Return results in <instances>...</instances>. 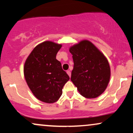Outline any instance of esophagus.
<instances>
[{
    "label": "esophagus",
    "mask_w": 133,
    "mask_h": 133,
    "mask_svg": "<svg viewBox=\"0 0 133 133\" xmlns=\"http://www.w3.org/2000/svg\"><path fill=\"white\" fill-rule=\"evenodd\" d=\"M67 74H68L69 77H71V71H67Z\"/></svg>",
    "instance_id": "obj_1"
}]
</instances>
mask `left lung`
<instances>
[{
  "instance_id": "obj_1",
  "label": "left lung",
  "mask_w": 133,
  "mask_h": 133,
  "mask_svg": "<svg viewBox=\"0 0 133 133\" xmlns=\"http://www.w3.org/2000/svg\"><path fill=\"white\" fill-rule=\"evenodd\" d=\"M69 52L74 61L71 79L79 92L86 98L99 96L106 90L111 77L107 58L88 40L73 45Z\"/></svg>"
}]
</instances>
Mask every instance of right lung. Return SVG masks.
<instances>
[{
    "instance_id": "obj_1",
    "label": "right lung",
    "mask_w": 133,
    "mask_h": 133,
    "mask_svg": "<svg viewBox=\"0 0 133 133\" xmlns=\"http://www.w3.org/2000/svg\"><path fill=\"white\" fill-rule=\"evenodd\" d=\"M61 44L44 41L34 47L24 64V74L29 88L36 98L54 103L62 94L69 77L62 69L56 54Z\"/></svg>"
}]
</instances>
